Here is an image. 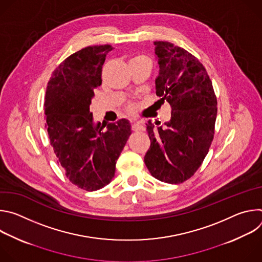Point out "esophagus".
Returning a JSON list of instances; mask_svg holds the SVG:
<instances>
[{"label":"esophagus","instance_id":"34e87169","mask_svg":"<svg viewBox=\"0 0 262 262\" xmlns=\"http://www.w3.org/2000/svg\"><path fill=\"white\" fill-rule=\"evenodd\" d=\"M132 129L134 132H141V130H144L145 127L141 124V122L139 121H132Z\"/></svg>","mask_w":262,"mask_h":262}]
</instances>
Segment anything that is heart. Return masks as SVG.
Instances as JSON below:
<instances>
[{"label": "heart", "mask_w": 262, "mask_h": 262, "mask_svg": "<svg viewBox=\"0 0 262 262\" xmlns=\"http://www.w3.org/2000/svg\"><path fill=\"white\" fill-rule=\"evenodd\" d=\"M137 60H147V61H149V59L147 58V57H145V56H143V55H139V56H136V57H134L130 61H137ZM128 108L130 110V111H133L134 110V105H129L128 106Z\"/></svg>", "instance_id": "heart-1"}]
</instances>
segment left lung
<instances>
[{"label":"left lung","instance_id":"8db88e82","mask_svg":"<svg viewBox=\"0 0 262 262\" xmlns=\"http://www.w3.org/2000/svg\"><path fill=\"white\" fill-rule=\"evenodd\" d=\"M155 46L160 65L157 95L172 111L165 127L148 122L151 144L144 162L155 178L176 184L202 165L213 140L217 102L207 71L195 56L167 41Z\"/></svg>","mask_w":262,"mask_h":262}]
</instances>
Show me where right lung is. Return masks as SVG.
Instances as JSON below:
<instances>
[{
	"label": "right lung",
	"mask_w": 262,
	"mask_h": 262,
	"mask_svg": "<svg viewBox=\"0 0 262 262\" xmlns=\"http://www.w3.org/2000/svg\"><path fill=\"white\" fill-rule=\"evenodd\" d=\"M112 50L110 45L91 46L67 57L53 71L45 98L46 127L57 162L71 183L88 192L102 189L113 179L132 134L128 120L94 125L90 112L94 90L101 85L105 56Z\"/></svg>",
	"instance_id": "1"
}]
</instances>
